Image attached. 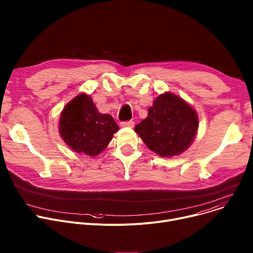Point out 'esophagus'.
<instances>
[{"label": "esophagus", "mask_w": 253, "mask_h": 253, "mask_svg": "<svg viewBox=\"0 0 253 253\" xmlns=\"http://www.w3.org/2000/svg\"><path fill=\"white\" fill-rule=\"evenodd\" d=\"M134 126V122L133 121H125V122H121V127H124V128H132Z\"/></svg>", "instance_id": "obj_1"}]
</instances>
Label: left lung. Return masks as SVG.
I'll list each match as a JSON object with an SVG mask.
<instances>
[{
  "label": "left lung",
  "instance_id": "8db88e82",
  "mask_svg": "<svg viewBox=\"0 0 253 253\" xmlns=\"http://www.w3.org/2000/svg\"><path fill=\"white\" fill-rule=\"evenodd\" d=\"M198 129V117L184 99L171 93L160 94L147 117L134 128L147 147L160 157L171 158L186 150Z\"/></svg>",
  "mask_w": 253,
  "mask_h": 253
}]
</instances>
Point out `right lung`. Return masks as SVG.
<instances>
[{
	"label": "right lung",
	"instance_id": "1",
	"mask_svg": "<svg viewBox=\"0 0 253 253\" xmlns=\"http://www.w3.org/2000/svg\"><path fill=\"white\" fill-rule=\"evenodd\" d=\"M119 130L113 117L100 114L92 98L81 93L62 111L59 132L63 140L77 154L96 157L108 146Z\"/></svg>",
	"mask_w": 253,
	"mask_h": 253
}]
</instances>
